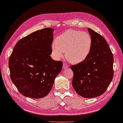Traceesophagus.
<instances>
[{
    "label": "esophagus",
    "instance_id": "1",
    "mask_svg": "<svg viewBox=\"0 0 123 123\" xmlns=\"http://www.w3.org/2000/svg\"><path fill=\"white\" fill-rule=\"evenodd\" d=\"M68 67H69L68 65L66 63H64L63 64V68H67Z\"/></svg>",
    "mask_w": 123,
    "mask_h": 123
}]
</instances>
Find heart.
Instances as JSON below:
<instances>
[{"mask_svg":"<svg viewBox=\"0 0 123 123\" xmlns=\"http://www.w3.org/2000/svg\"><path fill=\"white\" fill-rule=\"evenodd\" d=\"M51 45L53 56L59 60L66 52L67 59L73 63L83 62L88 56L92 38L88 32L69 29L60 35Z\"/></svg>","mask_w":123,"mask_h":123,"instance_id":"heart-1","label":"heart"}]
</instances>
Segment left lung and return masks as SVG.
I'll use <instances>...</instances> for the list:
<instances>
[{
  "label": "left lung",
  "instance_id": "1",
  "mask_svg": "<svg viewBox=\"0 0 123 123\" xmlns=\"http://www.w3.org/2000/svg\"><path fill=\"white\" fill-rule=\"evenodd\" d=\"M90 53L85 60L72 65V85L76 92L85 98H94L105 92L113 78L114 58L105 39L91 28Z\"/></svg>",
  "mask_w": 123,
  "mask_h": 123
}]
</instances>
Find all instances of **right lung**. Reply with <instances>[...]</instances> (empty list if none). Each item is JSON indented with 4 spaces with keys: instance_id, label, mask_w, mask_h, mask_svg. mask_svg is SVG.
Returning a JSON list of instances; mask_svg holds the SVG:
<instances>
[{
    "instance_id": "1",
    "label": "right lung",
    "mask_w": 123,
    "mask_h": 123,
    "mask_svg": "<svg viewBox=\"0 0 123 123\" xmlns=\"http://www.w3.org/2000/svg\"><path fill=\"white\" fill-rule=\"evenodd\" d=\"M55 30L36 31L16 43L9 59L10 78L20 93L32 98L49 92L62 69V62L50 57Z\"/></svg>"
}]
</instances>
